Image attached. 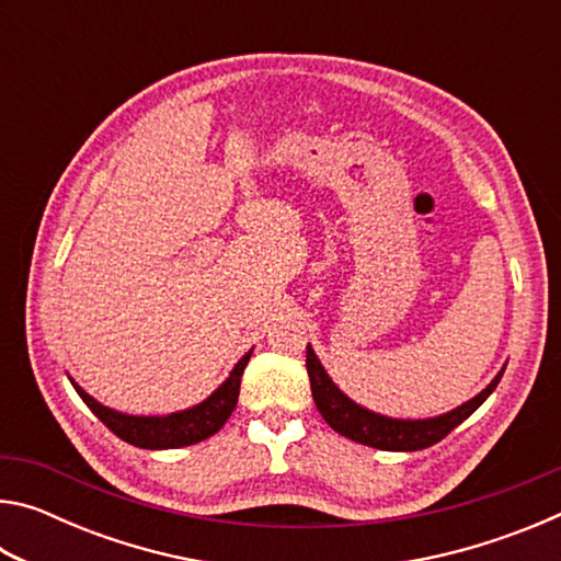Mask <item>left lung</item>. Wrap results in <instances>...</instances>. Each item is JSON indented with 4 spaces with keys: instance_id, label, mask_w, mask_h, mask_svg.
Returning <instances> with one entry per match:
<instances>
[{
    "instance_id": "8db88e82",
    "label": "left lung",
    "mask_w": 561,
    "mask_h": 561,
    "mask_svg": "<svg viewBox=\"0 0 561 561\" xmlns=\"http://www.w3.org/2000/svg\"><path fill=\"white\" fill-rule=\"evenodd\" d=\"M307 374L311 383V396H314V403L321 417H324L339 435H346V438L360 445H368V448L413 453L431 448V445L443 440L453 428H458L465 417H470L478 411V408L488 401V396L497 388L502 374H505V366H502L500 374L492 378L478 396H472L470 401L453 408L448 413L431 417H391L356 403L354 398H348L334 381H331V376L327 374V368L321 366V360L314 354L311 344L307 346Z\"/></svg>"
}]
</instances>
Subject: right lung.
I'll return each instance as SVG.
<instances>
[{"mask_svg": "<svg viewBox=\"0 0 561 561\" xmlns=\"http://www.w3.org/2000/svg\"><path fill=\"white\" fill-rule=\"evenodd\" d=\"M252 356V348L237 360L230 376L215 388V391L201 401L197 405H190L185 411L165 413V415H130L113 411V408L99 403L96 398L89 396L83 388L69 376L76 393L83 398L93 415L99 421L118 435L121 440H126L136 448L146 450H170V448H185V445H195L205 438H210L227 423V417L232 415L237 398H240V383L247 360Z\"/></svg>", "mask_w": 561, "mask_h": 561, "instance_id": "1", "label": "right lung"}]
</instances>
